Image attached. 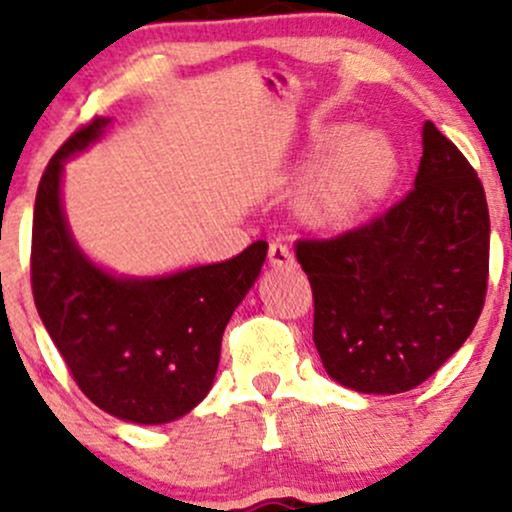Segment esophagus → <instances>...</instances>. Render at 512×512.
<instances>
[{
  "label": "esophagus",
  "mask_w": 512,
  "mask_h": 512,
  "mask_svg": "<svg viewBox=\"0 0 512 512\" xmlns=\"http://www.w3.org/2000/svg\"><path fill=\"white\" fill-rule=\"evenodd\" d=\"M269 264H272L274 269H284V267H293V252L286 248L284 243H279V240H274V243H269Z\"/></svg>",
  "instance_id": "obj_1"
}]
</instances>
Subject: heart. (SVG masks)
I'll list each match as a JSON object with an SVG mask.
<instances>
[{
  "label": "heart",
  "instance_id": "b5f03b06",
  "mask_svg": "<svg viewBox=\"0 0 512 512\" xmlns=\"http://www.w3.org/2000/svg\"><path fill=\"white\" fill-rule=\"evenodd\" d=\"M334 127L325 132L322 146H332L301 190V214L317 228L344 231L361 211L383 197L395 178V151L375 132H354Z\"/></svg>",
  "mask_w": 512,
  "mask_h": 512
}]
</instances>
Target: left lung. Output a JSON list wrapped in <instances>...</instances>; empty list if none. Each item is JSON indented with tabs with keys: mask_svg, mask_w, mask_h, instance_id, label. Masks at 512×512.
I'll use <instances>...</instances> for the list:
<instances>
[{
	"mask_svg": "<svg viewBox=\"0 0 512 512\" xmlns=\"http://www.w3.org/2000/svg\"><path fill=\"white\" fill-rule=\"evenodd\" d=\"M489 240L477 170L426 122L424 156L407 195L363 226L296 243L327 373L373 395H397L431 378L477 325Z\"/></svg>",
	"mask_w": 512,
	"mask_h": 512,
	"instance_id": "left-lung-1",
	"label": "left lung"
}]
</instances>
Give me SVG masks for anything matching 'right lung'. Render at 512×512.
Returning a JSON list of instances; mask_svg holds the SVG:
<instances>
[{"instance_id":"1","label":"right lung","mask_w":512,"mask_h":512,"mask_svg":"<svg viewBox=\"0 0 512 512\" xmlns=\"http://www.w3.org/2000/svg\"><path fill=\"white\" fill-rule=\"evenodd\" d=\"M105 125V117H93L76 129L40 178L33 301L74 383L96 407L134 424H166L207 397L223 330L255 284L267 243L163 279H115L88 262L62 216V161L101 137Z\"/></svg>"}]
</instances>
